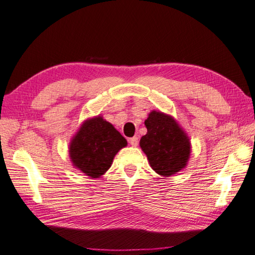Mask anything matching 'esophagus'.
I'll use <instances>...</instances> for the list:
<instances>
[{"label": "esophagus", "instance_id": "obj_1", "mask_svg": "<svg viewBox=\"0 0 255 255\" xmlns=\"http://www.w3.org/2000/svg\"><path fill=\"white\" fill-rule=\"evenodd\" d=\"M128 143L131 144L132 146H137L138 145V137H136V136H134V137H131L128 139Z\"/></svg>", "mask_w": 255, "mask_h": 255}]
</instances>
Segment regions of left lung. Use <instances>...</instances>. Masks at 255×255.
<instances>
[{"mask_svg": "<svg viewBox=\"0 0 255 255\" xmlns=\"http://www.w3.org/2000/svg\"><path fill=\"white\" fill-rule=\"evenodd\" d=\"M147 133L139 145L150 167L162 177H169L186 166L191 145L185 133L170 116L151 111L145 121Z\"/></svg>", "mask_w": 255, "mask_h": 255, "instance_id": "8db88e82", "label": "left lung"}]
</instances>
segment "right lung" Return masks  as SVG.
<instances>
[{
	"instance_id": "obj_1",
	"label": "right lung",
	"mask_w": 255,
	"mask_h": 255,
	"mask_svg": "<svg viewBox=\"0 0 255 255\" xmlns=\"http://www.w3.org/2000/svg\"><path fill=\"white\" fill-rule=\"evenodd\" d=\"M127 139L101 117L85 122L70 146L73 165L88 177L98 178L111 167Z\"/></svg>"
}]
</instances>
